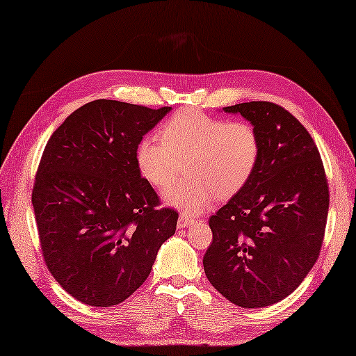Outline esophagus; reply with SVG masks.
<instances>
[{
	"instance_id": "esophagus-1",
	"label": "esophagus",
	"mask_w": 356,
	"mask_h": 356,
	"mask_svg": "<svg viewBox=\"0 0 356 356\" xmlns=\"http://www.w3.org/2000/svg\"><path fill=\"white\" fill-rule=\"evenodd\" d=\"M193 222H194V218L188 216L186 213H181L179 216V227H180V229H184V227H188V225H191Z\"/></svg>"
}]
</instances>
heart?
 <instances>
[{
    "mask_svg": "<svg viewBox=\"0 0 356 356\" xmlns=\"http://www.w3.org/2000/svg\"><path fill=\"white\" fill-rule=\"evenodd\" d=\"M159 136L136 144L141 176L154 188L170 186L184 170L191 176L168 188L163 200L186 213H200L216 195L230 198L248 185L257 170L261 141L256 126L185 108L161 126Z\"/></svg>",
    "mask_w": 356,
    "mask_h": 356,
    "instance_id": "1",
    "label": "heart"
}]
</instances>
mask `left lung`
Instances as JSON below:
<instances>
[{
  "instance_id": "8db88e82",
  "label": "left lung",
  "mask_w": 356,
  "mask_h": 356,
  "mask_svg": "<svg viewBox=\"0 0 356 356\" xmlns=\"http://www.w3.org/2000/svg\"><path fill=\"white\" fill-rule=\"evenodd\" d=\"M256 126L261 153L241 193L209 218L207 280L242 308L280 302L304 281L322 248L330 189L312 135L272 102L225 106Z\"/></svg>"
}]
</instances>
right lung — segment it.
<instances>
[{
  "label": "right lung",
  "mask_w": 356,
  "mask_h": 356,
  "mask_svg": "<svg viewBox=\"0 0 356 356\" xmlns=\"http://www.w3.org/2000/svg\"><path fill=\"white\" fill-rule=\"evenodd\" d=\"M171 106L97 99L72 113L43 150L31 202L43 259L70 296L123 302L147 280L179 213L159 209L135 150Z\"/></svg>",
  "instance_id": "obj_1"
}]
</instances>
